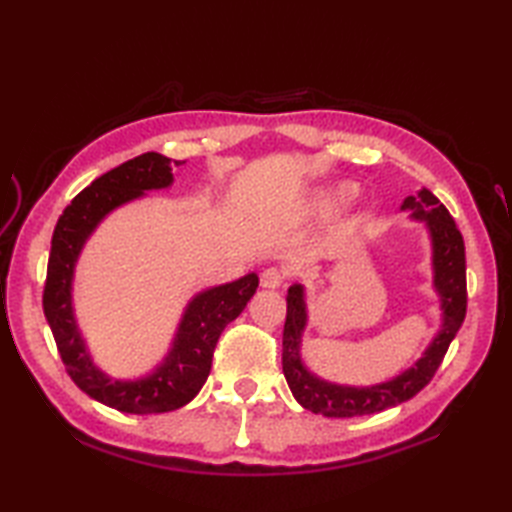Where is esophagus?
<instances>
[{"label":"esophagus","mask_w":512,"mask_h":512,"mask_svg":"<svg viewBox=\"0 0 512 512\" xmlns=\"http://www.w3.org/2000/svg\"><path fill=\"white\" fill-rule=\"evenodd\" d=\"M259 281H262L264 288H279L286 281V273L279 268H266Z\"/></svg>","instance_id":"34e87169"}]
</instances>
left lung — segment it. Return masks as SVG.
<instances>
[{"label": "left lung", "instance_id": "8db88e82", "mask_svg": "<svg viewBox=\"0 0 512 512\" xmlns=\"http://www.w3.org/2000/svg\"><path fill=\"white\" fill-rule=\"evenodd\" d=\"M400 209L411 211L413 220L427 224L433 248V288L438 292L442 310L440 332L433 336V341L416 363L387 383L369 387L328 383V380L314 376L301 361V334L308 325L306 288L301 284L290 286L286 297L288 312L281 365H284V376L292 396L303 409L328 418H354L407 402L422 387L429 385L455 334L462 328L466 317V255L462 233L449 211L444 209V204H440L436 195L427 189L418 191V195H409Z\"/></svg>", "mask_w": 512, "mask_h": 512}]
</instances>
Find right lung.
Returning a JSON list of instances; mask_svg holds the SVG:
<instances>
[{
	"mask_svg": "<svg viewBox=\"0 0 512 512\" xmlns=\"http://www.w3.org/2000/svg\"><path fill=\"white\" fill-rule=\"evenodd\" d=\"M178 165L182 162L173 160L171 165L167 156L147 151L103 173L76 195L54 226L46 286H43V314L57 341L65 372L90 398L138 416L180 409L198 396L209 378L217 339L226 325L242 314L259 286V277L248 273L231 284L198 292L182 314L165 361L149 376L112 380L94 365L72 308L76 259L107 213L143 198L145 191L171 187V169Z\"/></svg>",
	"mask_w": 512,
	"mask_h": 512,
	"instance_id": "1",
	"label": "right lung"
}]
</instances>
